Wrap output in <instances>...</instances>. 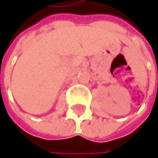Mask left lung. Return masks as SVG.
Here are the masks:
<instances>
[{
	"mask_svg": "<svg viewBox=\"0 0 158 158\" xmlns=\"http://www.w3.org/2000/svg\"><path fill=\"white\" fill-rule=\"evenodd\" d=\"M157 89H158V85H157Z\"/></svg>",
	"mask_w": 158,
	"mask_h": 158,
	"instance_id": "left-lung-1",
	"label": "left lung"
}]
</instances>
